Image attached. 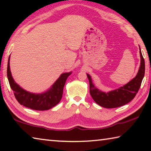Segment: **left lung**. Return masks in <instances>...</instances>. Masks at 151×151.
<instances>
[{"instance_id": "8db88e82", "label": "left lung", "mask_w": 151, "mask_h": 151, "mask_svg": "<svg viewBox=\"0 0 151 151\" xmlns=\"http://www.w3.org/2000/svg\"><path fill=\"white\" fill-rule=\"evenodd\" d=\"M140 65L137 75L123 86L109 92H103L97 88L92 81L91 76L86 74L90 85V94L93 100L104 108H116L129 103L136 96L145 76V64L139 47Z\"/></svg>"}]
</instances>
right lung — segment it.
I'll return each mask as SVG.
<instances>
[{
    "mask_svg": "<svg viewBox=\"0 0 151 151\" xmlns=\"http://www.w3.org/2000/svg\"><path fill=\"white\" fill-rule=\"evenodd\" d=\"M9 62L10 57L7 65V77L15 98L21 105L37 111H47L57 105L60 101L66 81L72 72L61 74L50 88L44 93H32L20 87L14 81L10 69Z\"/></svg>",
    "mask_w": 151,
    "mask_h": 151,
    "instance_id": "right-lung-1",
    "label": "right lung"
}]
</instances>
